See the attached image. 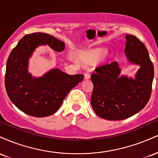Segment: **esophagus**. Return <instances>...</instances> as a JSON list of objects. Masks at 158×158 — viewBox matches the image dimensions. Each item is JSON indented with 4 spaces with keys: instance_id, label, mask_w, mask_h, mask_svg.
Listing matches in <instances>:
<instances>
[{
    "instance_id": "esophagus-1",
    "label": "esophagus",
    "mask_w": 158,
    "mask_h": 158,
    "mask_svg": "<svg viewBox=\"0 0 158 158\" xmlns=\"http://www.w3.org/2000/svg\"><path fill=\"white\" fill-rule=\"evenodd\" d=\"M90 78V73H85V79H89Z\"/></svg>"
}]
</instances>
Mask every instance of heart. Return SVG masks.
<instances>
[{
  "label": "heart",
  "mask_w": 158,
  "mask_h": 158,
  "mask_svg": "<svg viewBox=\"0 0 158 158\" xmlns=\"http://www.w3.org/2000/svg\"><path fill=\"white\" fill-rule=\"evenodd\" d=\"M102 53H103V51H102V50H99V51L94 52L93 53H90V54H88V55L85 56L84 59L85 60H86L87 61H93L94 60H96V59H97Z\"/></svg>",
  "instance_id": "1"
}]
</instances>
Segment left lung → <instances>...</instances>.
I'll return each instance as SVG.
<instances>
[{
  "label": "left lung",
  "instance_id": "8db88e82",
  "mask_svg": "<svg viewBox=\"0 0 158 158\" xmlns=\"http://www.w3.org/2000/svg\"><path fill=\"white\" fill-rule=\"evenodd\" d=\"M125 54L128 62L139 67L135 78L120 76L118 63L113 61L96 69L91 75L92 108L101 118L122 120L146 106L152 94L154 66L144 44L135 36L126 35Z\"/></svg>",
  "mask_w": 158,
  "mask_h": 158
}]
</instances>
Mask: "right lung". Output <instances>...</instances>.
Masks as SVG:
<instances>
[{
	"mask_svg": "<svg viewBox=\"0 0 158 158\" xmlns=\"http://www.w3.org/2000/svg\"><path fill=\"white\" fill-rule=\"evenodd\" d=\"M48 45L55 51H63L65 44L49 34L35 32L24 35L12 50L6 62L5 87L12 102L23 113L35 117L52 115L84 75H69L52 68L42 77L29 73V59L35 49Z\"/></svg>",
	"mask_w": 158,
	"mask_h": 158,
	"instance_id": "1",
	"label": "right lung"
}]
</instances>
